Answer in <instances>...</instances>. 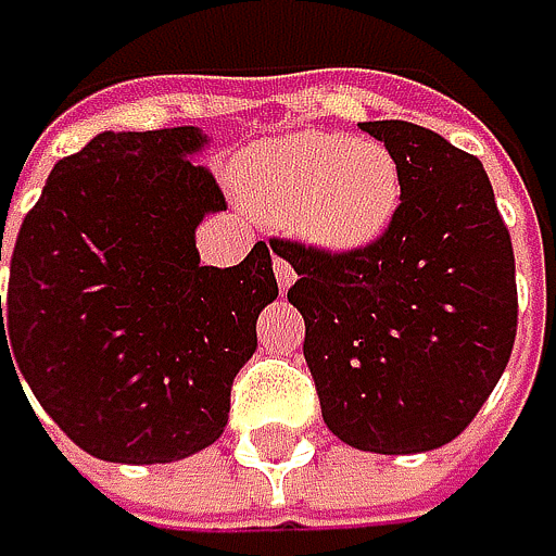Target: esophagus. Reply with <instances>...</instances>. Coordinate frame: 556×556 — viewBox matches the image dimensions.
I'll list each match as a JSON object with an SVG mask.
<instances>
[{"label":"esophagus","mask_w":556,"mask_h":556,"mask_svg":"<svg viewBox=\"0 0 556 556\" xmlns=\"http://www.w3.org/2000/svg\"><path fill=\"white\" fill-rule=\"evenodd\" d=\"M273 273H276V283H280V290H290L296 283V269L283 256H273Z\"/></svg>","instance_id":"34e87169"}]
</instances>
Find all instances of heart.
<instances>
[{
    "label": "heart",
    "instance_id": "b5f03b06",
    "mask_svg": "<svg viewBox=\"0 0 556 556\" xmlns=\"http://www.w3.org/2000/svg\"><path fill=\"white\" fill-rule=\"evenodd\" d=\"M250 207L323 253H359L386 237L402 204L389 148L329 131H296L250 151L240 167Z\"/></svg>",
    "mask_w": 556,
    "mask_h": 556
}]
</instances>
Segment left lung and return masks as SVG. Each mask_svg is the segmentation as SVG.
Wrapping results in <instances>:
<instances>
[{
	"label": "left lung",
	"instance_id": "obj_1",
	"mask_svg": "<svg viewBox=\"0 0 556 556\" xmlns=\"http://www.w3.org/2000/svg\"><path fill=\"white\" fill-rule=\"evenodd\" d=\"M402 174V204L359 253L280 243L287 300L323 421L376 455L442 448L494 392L518 336L510 233L478 157L421 125L363 122Z\"/></svg>",
	"mask_w": 556,
	"mask_h": 556
}]
</instances>
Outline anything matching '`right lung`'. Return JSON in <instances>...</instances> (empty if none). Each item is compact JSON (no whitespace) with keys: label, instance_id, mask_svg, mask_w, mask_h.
<instances>
[{"label":"right lung","instance_id":"add662e5","mask_svg":"<svg viewBox=\"0 0 556 556\" xmlns=\"http://www.w3.org/2000/svg\"><path fill=\"white\" fill-rule=\"evenodd\" d=\"M207 144L193 125L104 131L52 167L15 237L0 366L101 462L167 465L214 445L280 296L263 240L237 266L201 263L197 227L227 211L197 164Z\"/></svg>","mask_w":556,"mask_h":556}]
</instances>
